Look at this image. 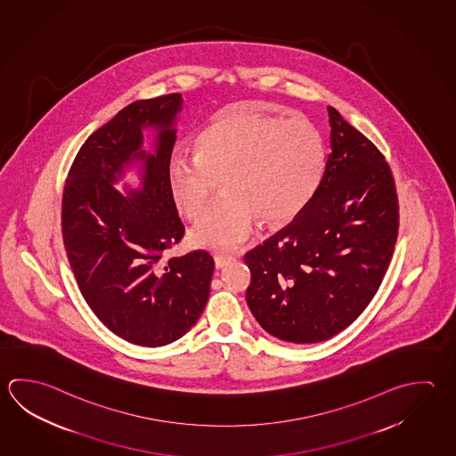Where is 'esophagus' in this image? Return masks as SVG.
<instances>
[{
  "label": "esophagus",
  "instance_id": "34e87169",
  "mask_svg": "<svg viewBox=\"0 0 456 456\" xmlns=\"http://www.w3.org/2000/svg\"><path fill=\"white\" fill-rule=\"evenodd\" d=\"M232 262H234V257H232V256H224V254L216 256V268H224V266L228 265V264H232Z\"/></svg>",
  "mask_w": 456,
  "mask_h": 456
}]
</instances>
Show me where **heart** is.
<instances>
[{"label":"heart","mask_w":456,"mask_h":456,"mask_svg":"<svg viewBox=\"0 0 456 456\" xmlns=\"http://www.w3.org/2000/svg\"><path fill=\"white\" fill-rule=\"evenodd\" d=\"M324 170V142L304 117L256 116L236 104L222 110L199 136L194 160L167 164L175 208L196 222L208 212L222 183L224 198L191 232L199 248H240L262 224L289 222L314 196Z\"/></svg>","instance_id":"heart-1"}]
</instances>
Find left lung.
Segmentation results:
<instances>
[{
    "label": "left lung",
    "instance_id": "left-lung-1",
    "mask_svg": "<svg viewBox=\"0 0 456 456\" xmlns=\"http://www.w3.org/2000/svg\"><path fill=\"white\" fill-rule=\"evenodd\" d=\"M331 152L305 208L248 250V308L268 334L315 344L346 330L381 286L398 236L394 175L381 151L328 108Z\"/></svg>",
    "mask_w": 456,
    "mask_h": 456
}]
</instances>
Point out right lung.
I'll use <instances>...</instances> for the list:
<instances>
[{
	"label": "right lung",
	"mask_w": 456,
	"mask_h": 456,
	"mask_svg": "<svg viewBox=\"0 0 456 456\" xmlns=\"http://www.w3.org/2000/svg\"><path fill=\"white\" fill-rule=\"evenodd\" d=\"M182 94L134 101L83 142L62 192V238L83 297L101 323L144 347L180 339L208 304L216 262L208 250L166 257L184 226L167 188ZM159 130L157 154L140 150ZM145 162L143 188H114L125 166Z\"/></svg>",
	"instance_id": "obj_1"
}]
</instances>
